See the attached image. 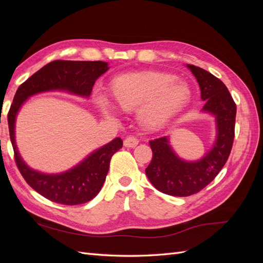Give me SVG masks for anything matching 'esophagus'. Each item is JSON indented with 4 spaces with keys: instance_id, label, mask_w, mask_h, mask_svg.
Segmentation results:
<instances>
[{
    "instance_id": "34e87169",
    "label": "esophagus",
    "mask_w": 263,
    "mask_h": 263,
    "mask_svg": "<svg viewBox=\"0 0 263 263\" xmlns=\"http://www.w3.org/2000/svg\"><path fill=\"white\" fill-rule=\"evenodd\" d=\"M138 142H139V140L136 137L129 136L124 140V146L127 148H135L138 145Z\"/></svg>"
}]
</instances>
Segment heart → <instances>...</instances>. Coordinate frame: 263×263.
I'll return each instance as SVG.
<instances>
[{"label": "heart", "mask_w": 263, "mask_h": 263, "mask_svg": "<svg viewBox=\"0 0 263 263\" xmlns=\"http://www.w3.org/2000/svg\"><path fill=\"white\" fill-rule=\"evenodd\" d=\"M110 94L119 108L126 112L138 109L139 122L146 128L156 129L184 106L190 90L173 76L137 72L116 77L110 83ZM94 103L104 117L117 116L116 106L104 92H95Z\"/></svg>", "instance_id": "obj_1"}]
</instances>
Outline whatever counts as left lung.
Here are the masks:
<instances>
[{"instance_id":"8db88e82","label":"left lung","mask_w":263,"mask_h":263,"mask_svg":"<svg viewBox=\"0 0 263 263\" xmlns=\"http://www.w3.org/2000/svg\"><path fill=\"white\" fill-rule=\"evenodd\" d=\"M198 82L203 113L214 116L216 139L200 160L181 159L170 145L169 136L150 140L153 159L146 174L157 190L172 196H190L200 192L225 165L235 137L236 104L226 85L202 68L186 65Z\"/></svg>"}]
</instances>
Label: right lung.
Returning <instances> with one entry per match:
<instances>
[{"instance_id":"1","label":"right lung","mask_w":263,"mask_h":263,"mask_svg":"<svg viewBox=\"0 0 263 263\" xmlns=\"http://www.w3.org/2000/svg\"><path fill=\"white\" fill-rule=\"evenodd\" d=\"M108 69V63L104 61L55 60L28 78L15 93L7 115L15 162L28 185L54 203L79 205L97 196L104 184L110 159L123 147V140L117 137L94 150L72 169L62 173L47 174L29 168L22 159L15 142L16 116L24 102L38 93L63 91L89 98L95 81Z\"/></svg>"}]
</instances>
